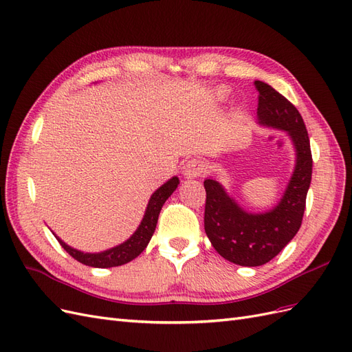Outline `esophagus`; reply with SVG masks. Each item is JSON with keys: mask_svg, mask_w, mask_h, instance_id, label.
Listing matches in <instances>:
<instances>
[{"mask_svg": "<svg viewBox=\"0 0 352 352\" xmlns=\"http://www.w3.org/2000/svg\"><path fill=\"white\" fill-rule=\"evenodd\" d=\"M206 164L201 162V160L197 158H190L184 164V176H186L188 179L192 177H199L206 173Z\"/></svg>", "mask_w": 352, "mask_h": 352, "instance_id": "34e87169", "label": "esophagus"}]
</instances>
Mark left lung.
I'll return each mask as SVG.
<instances>
[{
    "label": "left lung",
    "instance_id": "left-lung-1",
    "mask_svg": "<svg viewBox=\"0 0 352 352\" xmlns=\"http://www.w3.org/2000/svg\"><path fill=\"white\" fill-rule=\"evenodd\" d=\"M254 85L258 91L260 123L286 131L296 150L295 170L283 198L273 210L252 214L228 197L216 180H204L207 236L223 258L247 267L269 263L300 230L313 173L310 140L300 111L270 85L261 80Z\"/></svg>",
    "mask_w": 352,
    "mask_h": 352
}]
</instances>
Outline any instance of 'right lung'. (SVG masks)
I'll return each instance as SVG.
<instances>
[{
    "label": "right lung",
    "instance_id": "right-lung-1",
    "mask_svg": "<svg viewBox=\"0 0 352 352\" xmlns=\"http://www.w3.org/2000/svg\"><path fill=\"white\" fill-rule=\"evenodd\" d=\"M179 185V179L172 177L166 182L163 186H160L155 192L151 195L150 202H148V207L145 211V216L141 221L140 228L133 233V235L123 242L119 247H114L111 250H107L104 252L98 254H85L78 250L70 248L61 239L57 238L60 245L65 248L74 260L85 265H91V267H98V269H107V267H116V265H122L132 261L136 258L145 248L148 242H150L153 233L157 226L158 214L162 211V207L166 202V199L175 192V189Z\"/></svg>",
    "mask_w": 352,
    "mask_h": 352
}]
</instances>
